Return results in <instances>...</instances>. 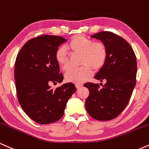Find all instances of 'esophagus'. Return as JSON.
<instances>
[{
	"label": "esophagus",
	"instance_id": "obj_1",
	"mask_svg": "<svg viewBox=\"0 0 149 149\" xmlns=\"http://www.w3.org/2000/svg\"><path fill=\"white\" fill-rule=\"evenodd\" d=\"M75 86H76L77 88H79L80 87H81V86H82V84H77Z\"/></svg>",
	"mask_w": 149,
	"mask_h": 149
}]
</instances>
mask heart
<instances>
[{
	"mask_svg": "<svg viewBox=\"0 0 149 149\" xmlns=\"http://www.w3.org/2000/svg\"><path fill=\"white\" fill-rule=\"evenodd\" d=\"M66 48L74 54L81 56L79 69L69 70L65 74L68 82L81 84L88 79L92 74V69H101L106 63L108 51L101 42H94L81 35L75 36L70 40ZM56 60L63 70L68 68V57L64 47L58 48L56 52Z\"/></svg>",
	"mask_w": 149,
	"mask_h": 149,
	"instance_id": "1",
	"label": "heart"
}]
</instances>
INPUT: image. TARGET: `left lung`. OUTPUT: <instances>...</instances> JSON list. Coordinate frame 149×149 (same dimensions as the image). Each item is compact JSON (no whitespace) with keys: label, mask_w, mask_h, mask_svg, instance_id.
<instances>
[{"label":"left lung","mask_w":149,"mask_h":149,"mask_svg":"<svg viewBox=\"0 0 149 149\" xmlns=\"http://www.w3.org/2000/svg\"><path fill=\"white\" fill-rule=\"evenodd\" d=\"M91 37L100 40L108 51L106 63L94 77L106 83L101 88L96 84H84L89 91L85 106L93 118L107 121L118 117L130 101L136 85V58L127 41L114 33L101 31Z\"/></svg>","instance_id":"obj_1"}]
</instances>
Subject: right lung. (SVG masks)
<instances>
[{"label":"right lung","instance_id":"obj_1","mask_svg":"<svg viewBox=\"0 0 149 149\" xmlns=\"http://www.w3.org/2000/svg\"><path fill=\"white\" fill-rule=\"evenodd\" d=\"M66 41L61 36L41 35L28 41L17 56L15 80L18 101L25 113L39 124L61 119L68 100L76 91L71 82L55 90L50 86L63 80L56 52Z\"/></svg>","mask_w":149,"mask_h":149}]
</instances>
